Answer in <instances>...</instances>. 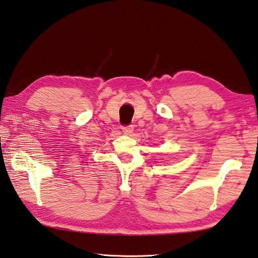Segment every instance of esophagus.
Returning a JSON list of instances; mask_svg holds the SVG:
<instances>
[{
	"mask_svg": "<svg viewBox=\"0 0 258 258\" xmlns=\"http://www.w3.org/2000/svg\"><path fill=\"white\" fill-rule=\"evenodd\" d=\"M123 133L124 134H131L133 132V125H127V126H123Z\"/></svg>",
	"mask_w": 258,
	"mask_h": 258,
	"instance_id": "esophagus-1",
	"label": "esophagus"
}]
</instances>
